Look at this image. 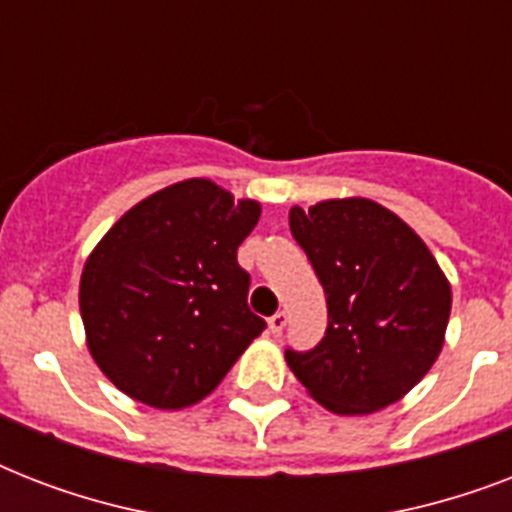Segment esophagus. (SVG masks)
I'll return each instance as SVG.
<instances>
[{
    "label": "esophagus",
    "mask_w": 512,
    "mask_h": 512,
    "mask_svg": "<svg viewBox=\"0 0 512 512\" xmlns=\"http://www.w3.org/2000/svg\"><path fill=\"white\" fill-rule=\"evenodd\" d=\"M287 327V311L273 313L271 319H268V329H271V335H281V329Z\"/></svg>",
    "instance_id": "34e87169"
}]
</instances>
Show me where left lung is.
Wrapping results in <instances>:
<instances>
[{
  "label": "left lung",
  "mask_w": 512,
  "mask_h": 512,
  "mask_svg": "<svg viewBox=\"0 0 512 512\" xmlns=\"http://www.w3.org/2000/svg\"><path fill=\"white\" fill-rule=\"evenodd\" d=\"M289 228L327 295V335L287 350L305 390L335 414H372L404 398L436 364L452 287L425 241L372 199L289 209Z\"/></svg>",
  "instance_id": "1"
}]
</instances>
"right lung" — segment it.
Segmentation results:
<instances>
[{"instance_id": "right-lung-1", "label": "right lung", "mask_w": 512, "mask_h": 512, "mask_svg": "<svg viewBox=\"0 0 512 512\" xmlns=\"http://www.w3.org/2000/svg\"><path fill=\"white\" fill-rule=\"evenodd\" d=\"M257 220V201H233L212 180L191 177L135 204L98 241L79 281V311L95 364L122 393L185 409L263 332L236 260Z\"/></svg>"}]
</instances>
